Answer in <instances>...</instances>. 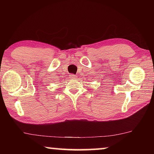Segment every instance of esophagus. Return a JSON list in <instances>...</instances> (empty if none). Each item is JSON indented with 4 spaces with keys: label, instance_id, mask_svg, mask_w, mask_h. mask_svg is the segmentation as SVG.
<instances>
[{
    "label": "esophagus",
    "instance_id": "1",
    "mask_svg": "<svg viewBox=\"0 0 154 154\" xmlns=\"http://www.w3.org/2000/svg\"><path fill=\"white\" fill-rule=\"evenodd\" d=\"M76 75H75V74H71V75H70V78H71V79H75V78H76Z\"/></svg>",
    "mask_w": 154,
    "mask_h": 154
}]
</instances>
